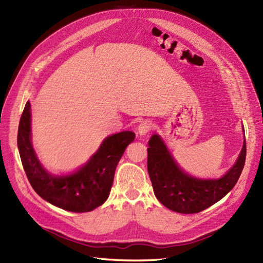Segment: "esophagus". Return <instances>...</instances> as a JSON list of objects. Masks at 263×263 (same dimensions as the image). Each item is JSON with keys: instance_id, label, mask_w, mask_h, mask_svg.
<instances>
[{"instance_id": "obj_1", "label": "esophagus", "mask_w": 263, "mask_h": 263, "mask_svg": "<svg viewBox=\"0 0 263 263\" xmlns=\"http://www.w3.org/2000/svg\"><path fill=\"white\" fill-rule=\"evenodd\" d=\"M151 129H152V122L148 120H144L138 126V134L140 137H144V135H146L149 132Z\"/></svg>"}]
</instances>
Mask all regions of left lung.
Here are the masks:
<instances>
[{
  "label": "left lung",
  "instance_id": "obj_1",
  "mask_svg": "<svg viewBox=\"0 0 263 263\" xmlns=\"http://www.w3.org/2000/svg\"><path fill=\"white\" fill-rule=\"evenodd\" d=\"M148 146L147 171L155 197L167 209L183 214L199 213L223 199L238 181L246 160L243 140L238 158L224 176L201 179L184 173L177 165L158 134L149 139Z\"/></svg>",
  "mask_w": 263,
  "mask_h": 263
}]
</instances>
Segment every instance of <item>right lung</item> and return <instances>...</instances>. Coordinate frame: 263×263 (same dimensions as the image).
<instances>
[{"mask_svg":"<svg viewBox=\"0 0 263 263\" xmlns=\"http://www.w3.org/2000/svg\"><path fill=\"white\" fill-rule=\"evenodd\" d=\"M134 138L131 131L109 135L85 164L69 174L52 175L42 166L32 147L27 101L18 125L17 145L25 173L38 196L65 211L83 213L95 210L108 199L117 165Z\"/></svg>","mask_w":263,"mask_h":263,"instance_id":"obj_1","label":"right lung"}]
</instances>
